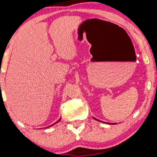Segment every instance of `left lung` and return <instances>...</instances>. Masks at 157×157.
I'll use <instances>...</instances> for the list:
<instances>
[{"mask_svg": "<svg viewBox=\"0 0 157 157\" xmlns=\"http://www.w3.org/2000/svg\"><path fill=\"white\" fill-rule=\"evenodd\" d=\"M93 118H94V117H93ZM94 118V119H95V120L98 121H99V120H97V118ZM101 122H102V121H101ZM102 123H105V122H102ZM106 124H113H113H110V123H106Z\"/></svg>", "mask_w": 157, "mask_h": 157, "instance_id": "1", "label": "left lung"}]
</instances>
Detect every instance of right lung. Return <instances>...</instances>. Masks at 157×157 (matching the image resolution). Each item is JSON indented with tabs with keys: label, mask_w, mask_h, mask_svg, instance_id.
Returning <instances> with one entry per match:
<instances>
[{
	"label": "right lung",
	"mask_w": 157,
	"mask_h": 157,
	"mask_svg": "<svg viewBox=\"0 0 157 157\" xmlns=\"http://www.w3.org/2000/svg\"><path fill=\"white\" fill-rule=\"evenodd\" d=\"M60 119H61V118H59V119H58V120L57 121H56V123H54V124H52V125L49 126H48V127H46V128H49V127H50V126H53V125H55V124H58V122H59V121H60Z\"/></svg>",
	"instance_id": "right-lung-1"
}]
</instances>
